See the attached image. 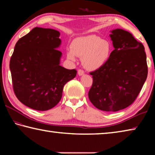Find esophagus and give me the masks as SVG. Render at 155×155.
<instances>
[{"label": "esophagus", "mask_w": 155, "mask_h": 155, "mask_svg": "<svg viewBox=\"0 0 155 155\" xmlns=\"http://www.w3.org/2000/svg\"><path fill=\"white\" fill-rule=\"evenodd\" d=\"M84 74H85V72H84V71H83V70H78V74L79 75V76H82Z\"/></svg>", "instance_id": "34e87169"}]
</instances>
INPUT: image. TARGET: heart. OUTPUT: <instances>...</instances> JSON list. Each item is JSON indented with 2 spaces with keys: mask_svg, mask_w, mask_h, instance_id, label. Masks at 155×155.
<instances>
[{
  "mask_svg": "<svg viewBox=\"0 0 155 155\" xmlns=\"http://www.w3.org/2000/svg\"><path fill=\"white\" fill-rule=\"evenodd\" d=\"M111 52L109 41L91 35L75 39L71 44V50L67 52V58L75 61L76 56L82 57L83 66L88 70L94 71L106 64Z\"/></svg>",
  "mask_w": 155,
  "mask_h": 155,
  "instance_id": "obj_1",
  "label": "heart"
}]
</instances>
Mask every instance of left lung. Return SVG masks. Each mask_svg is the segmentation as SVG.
Masks as SVG:
<instances>
[{
    "label": "left lung",
    "instance_id": "1",
    "mask_svg": "<svg viewBox=\"0 0 155 155\" xmlns=\"http://www.w3.org/2000/svg\"><path fill=\"white\" fill-rule=\"evenodd\" d=\"M109 36L114 50L103 67L90 72L93 83L90 101L97 109L115 112L130 105L148 75L143 44L128 31L116 28Z\"/></svg>",
    "mask_w": 155,
    "mask_h": 155
}]
</instances>
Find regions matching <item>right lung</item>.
Masks as SVG:
<instances>
[{
  "label": "right lung",
  "mask_w": 155,
  "mask_h": 155,
  "mask_svg": "<svg viewBox=\"0 0 155 155\" xmlns=\"http://www.w3.org/2000/svg\"><path fill=\"white\" fill-rule=\"evenodd\" d=\"M59 36L57 30L35 27L15 44L9 63L13 88L29 108L47 111L57 105L64 85L77 75L60 65Z\"/></svg>",
  "instance_id": "add662e5"
}]
</instances>
